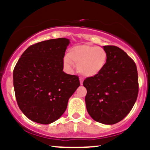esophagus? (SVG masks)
I'll list each match as a JSON object with an SVG mask.
<instances>
[{
  "instance_id": "1",
  "label": "esophagus",
  "mask_w": 150,
  "mask_h": 150,
  "mask_svg": "<svg viewBox=\"0 0 150 150\" xmlns=\"http://www.w3.org/2000/svg\"><path fill=\"white\" fill-rule=\"evenodd\" d=\"M80 85H82V83H83V79H82V78H80Z\"/></svg>"
}]
</instances>
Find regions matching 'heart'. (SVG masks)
<instances>
[{"instance_id":"obj_1","label":"heart","mask_w":150,"mask_h":150,"mask_svg":"<svg viewBox=\"0 0 150 150\" xmlns=\"http://www.w3.org/2000/svg\"><path fill=\"white\" fill-rule=\"evenodd\" d=\"M64 60L65 64L70 66L77 65V70L85 77H93L104 69L107 61V53L99 46L81 44L71 48Z\"/></svg>"}]
</instances>
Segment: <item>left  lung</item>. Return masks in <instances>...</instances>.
<instances>
[{"instance_id": "1", "label": "left lung", "mask_w": 150, "mask_h": 150, "mask_svg": "<svg viewBox=\"0 0 150 150\" xmlns=\"http://www.w3.org/2000/svg\"><path fill=\"white\" fill-rule=\"evenodd\" d=\"M107 61L98 75L83 82L87 112L96 121L112 125L123 120L133 107L139 91L135 63L123 50L104 46Z\"/></svg>"}]
</instances>
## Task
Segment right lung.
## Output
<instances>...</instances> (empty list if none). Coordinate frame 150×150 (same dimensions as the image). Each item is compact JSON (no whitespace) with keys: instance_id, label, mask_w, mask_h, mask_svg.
<instances>
[{"instance_id":"1","label":"right lung","mask_w":150,"mask_h":150,"mask_svg":"<svg viewBox=\"0 0 150 150\" xmlns=\"http://www.w3.org/2000/svg\"><path fill=\"white\" fill-rule=\"evenodd\" d=\"M69 43V39L58 38L31 45L15 65L13 85L17 102L32 121L49 124L58 120L80 85L77 75L63 71Z\"/></svg>"}]
</instances>
